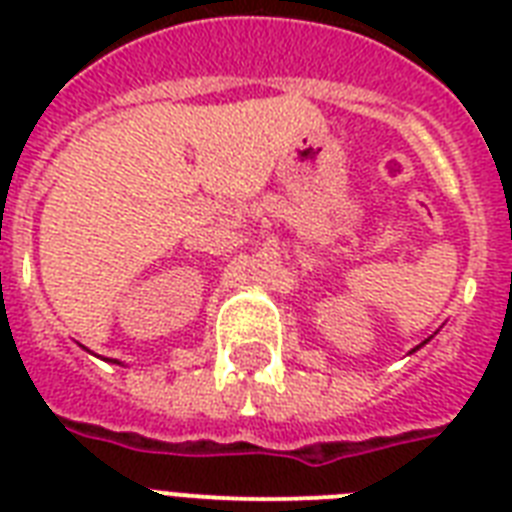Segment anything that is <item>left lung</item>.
<instances>
[{
    "instance_id": "8db88e82",
    "label": "left lung",
    "mask_w": 512,
    "mask_h": 512,
    "mask_svg": "<svg viewBox=\"0 0 512 512\" xmlns=\"http://www.w3.org/2000/svg\"><path fill=\"white\" fill-rule=\"evenodd\" d=\"M422 345H425V342H422ZM414 350H417V348H414Z\"/></svg>"
}]
</instances>
